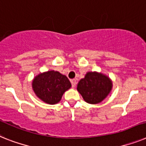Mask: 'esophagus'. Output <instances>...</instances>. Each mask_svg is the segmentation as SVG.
Here are the masks:
<instances>
[{
	"label": "esophagus",
	"instance_id": "1",
	"mask_svg": "<svg viewBox=\"0 0 146 146\" xmlns=\"http://www.w3.org/2000/svg\"><path fill=\"white\" fill-rule=\"evenodd\" d=\"M71 84H72V86L73 88L75 87L76 86V80L75 79H72V80H71Z\"/></svg>",
	"mask_w": 146,
	"mask_h": 146
}]
</instances>
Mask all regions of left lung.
I'll return each mask as SVG.
<instances>
[{
	"mask_svg": "<svg viewBox=\"0 0 146 146\" xmlns=\"http://www.w3.org/2000/svg\"><path fill=\"white\" fill-rule=\"evenodd\" d=\"M112 87L113 84L108 76L90 72L79 81L77 90L85 102L95 104L102 102L110 92Z\"/></svg>",
	"mask_w": 146,
	"mask_h": 146,
	"instance_id": "obj_1",
	"label": "left lung"
}]
</instances>
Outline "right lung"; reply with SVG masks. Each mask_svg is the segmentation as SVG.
Instances as JSON below:
<instances>
[{
    "label": "right lung",
    "instance_id": "right-lung-1",
    "mask_svg": "<svg viewBox=\"0 0 146 146\" xmlns=\"http://www.w3.org/2000/svg\"><path fill=\"white\" fill-rule=\"evenodd\" d=\"M71 86L66 76L54 71L40 73L35 77L32 83L33 90L37 97L49 104L58 103L63 93Z\"/></svg>",
    "mask_w": 146,
    "mask_h": 146
}]
</instances>
